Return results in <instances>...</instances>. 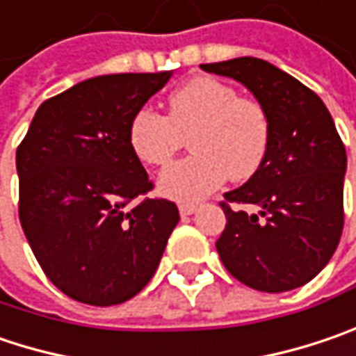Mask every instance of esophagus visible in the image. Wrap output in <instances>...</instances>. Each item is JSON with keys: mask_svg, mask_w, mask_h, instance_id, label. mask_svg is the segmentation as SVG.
I'll list each match as a JSON object with an SVG mask.
<instances>
[{"mask_svg": "<svg viewBox=\"0 0 356 356\" xmlns=\"http://www.w3.org/2000/svg\"><path fill=\"white\" fill-rule=\"evenodd\" d=\"M195 211H197V205H195V203H187V201L179 203V213H181V216H191V213H195Z\"/></svg>", "mask_w": 356, "mask_h": 356, "instance_id": "34e87169", "label": "esophagus"}]
</instances>
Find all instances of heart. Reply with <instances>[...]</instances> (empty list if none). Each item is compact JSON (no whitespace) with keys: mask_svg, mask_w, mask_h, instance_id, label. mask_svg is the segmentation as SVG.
I'll return each instance as SVG.
<instances>
[{"mask_svg":"<svg viewBox=\"0 0 356 356\" xmlns=\"http://www.w3.org/2000/svg\"><path fill=\"white\" fill-rule=\"evenodd\" d=\"M270 116L258 100L238 96L216 78H193L167 98V116L143 106L129 124V143L147 165H167L189 136L193 155L169 165L159 187L165 195L197 201L225 179L254 177L270 149Z\"/></svg>","mask_w":356,"mask_h":356,"instance_id":"obj_1","label":"heart"}]
</instances>
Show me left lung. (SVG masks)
I'll return each instance as SVG.
<instances>
[{
    "label": "left lung",
    "instance_id": "1",
    "mask_svg": "<svg viewBox=\"0 0 356 356\" xmlns=\"http://www.w3.org/2000/svg\"><path fill=\"white\" fill-rule=\"evenodd\" d=\"M201 68L241 82L272 129L258 173L223 195L227 223L216 241L221 261L254 290L276 294L304 286L332 258L345 223L346 151L332 116L318 95L260 58Z\"/></svg>",
    "mask_w": 356,
    "mask_h": 356
}]
</instances>
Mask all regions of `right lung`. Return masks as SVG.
Listing matches in <instances>:
<instances>
[{
  "label": "right lung",
  "mask_w": 356,
  "mask_h": 356,
  "mask_svg": "<svg viewBox=\"0 0 356 356\" xmlns=\"http://www.w3.org/2000/svg\"><path fill=\"white\" fill-rule=\"evenodd\" d=\"M171 72L106 74L35 111L15 153L19 221L33 256L66 296L127 302L157 270L179 209L140 199L153 183L129 143L131 118Z\"/></svg>",
  "instance_id": "1"
}]
</instances>
